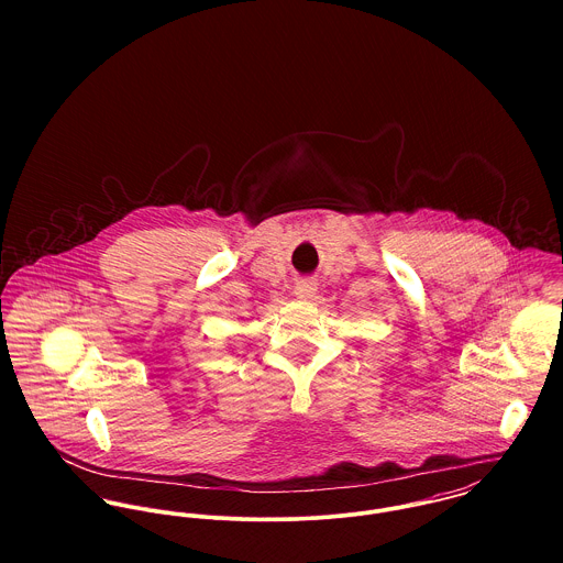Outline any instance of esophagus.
<instances>
[{"label":"esophagus","mask_w":563,"mask_h":563,"mask_svg":"<svg viewBox=\"0 0 563 563\" xmlns=\"http://www.w3.org/2000/svg\"><path fill=\"white\" fill-rule=\"evenodd\" d=\"M295 295L299 299H312L317 295V282L314 279H299L295 286Z\"/></svg>","instance_id":"1"}]
</instances>
